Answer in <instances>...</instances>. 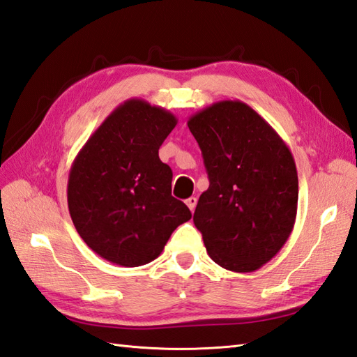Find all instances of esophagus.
<instances>
[{"mask_svg": "<svg viewBox=\"0 0 357 357\" xmlns=\"http://www.w3.org/2000/svg\"><path fill=\"white\" fill-rule=\"evenodd\" d=\"M185 204H187V206L190 208V211H195V208H196V204H197V199L196 197H188L187 201H185Z\"/></svg>", "mask_w": 357, "mask_h": 357, "instance_id": "obj_1", "label": "esophagus"}]
</instances>
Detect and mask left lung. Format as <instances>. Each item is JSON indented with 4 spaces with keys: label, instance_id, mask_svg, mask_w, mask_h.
<instances>
[{
    "label": "left lung",
    "instance_id": "obj_1",
    "mask_svg": "<svg viewBox=\"0 0 357 357\" xmlns=\"http://www.w3.org/2000/svg\"><path fill=\"white\" fill-rule=\"evenodd\" d=\"M187 124L210 179L193 216L206 252L223 269H260L295 225L298 173L291 151L261 115L240 100L206 106Z\"/></svg>",
    "mask_w": 357,
    "mask_h": 357
}]
</instances>
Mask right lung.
<instances>
[{"mask_svg": "<svg viewBox=\"0 0 357 357\" xmlns=\"http://www.w3.org/2000/svg\"><path fill=\"white\" fill-rule=\"evenodd\" d=\"M178 119L129 98L107 115L73 161L66 187L79 236L102 259L124 268L158 257L172 233L192 219L172 196V169L158 156Z\"/></svg>", "mask_w": 357, "mask_h": 357, "instance_id": "obj_1", "label": "right lung"}]
</instances>
